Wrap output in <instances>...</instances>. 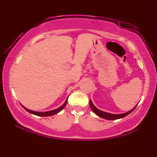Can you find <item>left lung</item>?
I'll list each match as a JSON object with an SVG mask.
<instances>
[{
	"mask_svg": "<svg viewBox=\"0 0 157 157\" xmlns=\"http://www.w3.org/2000/svg\"><path fill=\"white\" fill-rule=\"evenodd\" d=\"M136 106H135L134 109H131V111H128V112H126V113H120V114H113V113H109L105 112V111H100V110L97 109V108L93 105L91 100H90V107H91V110L94 111V113H96L97 116H99L100 117L105 119V120H117V119L125 117V116L128 115L129 113H131L133 111H134V110L135 109V108H136Z\"/></svg>",
	"mask_w": 157,
	"mask_h": 157,
	"instance_id": "left-lung-1",
	"label": "left lung"
}]
</instances>
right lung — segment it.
I'll return each mask as SVG.
<instances>
[{"instance_id": "1", "label": "right lung", "mask_w": 157, "mask_h": 157, "mask_svg": "<svg viewBox=\"0 0 157 157\" xmlns=\"http://www.w3.org/2000/svg\"><path fill=\"white\" fill-rule=\"evenodd\" d=\"M66 103H67V100H66V102H64L63 105L62 106H60V107L58 108V109L52 110V111H46V112H37V111H32V110L26 109V108H25L24 106H23V105L22 106L24 108V109L26 110V111H28V112L32 113V114L37 115V116H40V117H48V116H52V115H55V114H56V113L60 112V111H62V110L64 109L65 106H66Z\"/></svg>"}]
</instances>
